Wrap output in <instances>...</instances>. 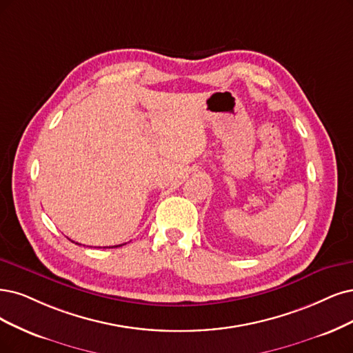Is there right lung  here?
<instances>
[{
	"instance_id": "obj_1",
	"label": "right lung",
	"mask_w": 353,
	"mask_h": 353,
	"mask_svg": "<svg viewBox=\"0 0 353 353\" xmlns=\"http://www.w3.org/2000/svg\"><path fill=\"white\" fill-rule=\"evenodd\" d=\"M77 244H78V243H77ZM121 245H122V244H121ZM121 245H113V247H121Z\"/></svg>"
}]
</instances>
